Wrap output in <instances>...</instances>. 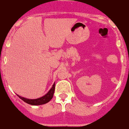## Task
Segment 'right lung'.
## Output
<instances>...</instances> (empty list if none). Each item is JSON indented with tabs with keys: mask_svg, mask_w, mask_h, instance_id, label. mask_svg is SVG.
I'll use <instances>...</instances> for the list:
<instances>
[{
	"mask_svg": "<svg viewBox=\"0 0 129 129\" xmlns=\"http://www.w3.org/2000/svg\"><path fill=\"white\" fill-rule=\"evenodd\" d=\"M54 91H55V83H54L53 85H52V88L49 90V91L46 94L42 97L38 98V99H29L27 98H24V97H20L19 95H18V97L20 98L22 101H24L25 103H26L28 104L32 105H44L46 104L47 103L52 99L53 95L54 93Z\"/></svg>",
	"mask_w": 129,
	"mask_h": 129,
	"instance_id": "obj_1",
	"label": "right lung"
}]
</instances>
